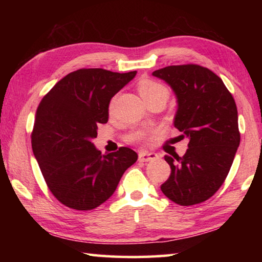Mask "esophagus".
Wrapping results in <instances>:
<instances>
[{
    "mask_svg": "<svg viewBox=\"0 0 262 262\" xmlns=\"http://www.w3.org/2000/svg\"><path fill=\"white\" fill-rule=\"evenodd\" d=\"M157 158H158L157 154L148 152V151H140L139 152V161L140 162H150V161H155V159H157Z\"/></svg>",
    "mask_w": 262,
    "mask_h": 262,
    "instance_id": "1",
    "label": "esophagus"
}]
</instances>
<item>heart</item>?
<instances>
[{
  "label": "heart",
  "instance_id": "heart-1",
  "mask_svg": "<svg viewBox=\"0 0 262 262\" xmlns=\"http://www.w3.org/2000/svg\"><path fill=\"white\" fill-rule=\"evenodd\" d=\"M139 92L145 103L162 94L168 95L167 89L165 86L162 85L161 83L151 81V79H143V81H141L139 83ZM133 137L136 140H141L143 137V134L142 133H135Z\"/></svg>",
  "mask_w": 262,
  "mask_h": 262
}]
</instances>
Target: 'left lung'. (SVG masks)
Wrapping results in <instances>:
<instances>
[{
  "label": "left lung",
  "mask_w": 262,
  "mask_h": 262,
  "mask_svg": "<svg viewBox=\"0 0 262 262\" xmlns=\"http://www.w3.org/2000/svg\"><path fill=\"white\" fill-rule=\"evenodd\" d=\"M152 75L173 90L174 127L189 140L183 157H164L171 174L161 189L177 205H198L219 190L232 165L241 143L236 103L223 81L201 66H168Z\"/></svg>",
  "instance_id": "obj_1"
}]
</instances>
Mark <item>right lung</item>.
Segmentation results:
<instances>
[{
  "instance_id": "1",
  "label": "right lung",
  "mask_w": 262,
  "mask_h": 262,
  "mask_svg": "<svg viewBox=\"0 0 262 262\" xmlns=\"http://www.w3.org/2000/svg\"><path fill=\"white\" fill-rule=\"evenodd\" d=\"M136 72L78 69L60 79L41 99L31 142L48 188L62 205L95 209L112 196L137 154L121 147L103 155L92 140L108 121L110 101Z\"/></svg>"
}]
</instances>
